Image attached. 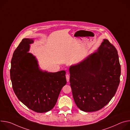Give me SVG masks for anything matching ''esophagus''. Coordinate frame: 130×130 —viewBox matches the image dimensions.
Here are the masks:
<instances>
[{
  "instance_id": "34e87169",
  "label": "esophagus",
  "mask_w": 130,
  "mask_h": 130,
  "mask_svg": "<svg viewBox=\"0 0 130 130\" xmlns=\"http://www.w3.org/2000/svg\"><path fill=\"white\" fill-rule=\"evenodd\" d=\"M66 80H67V82H68L69 81V78H70V76L69 75V74H66Z\"/></svg>"
}]
</instances>
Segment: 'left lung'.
Segmentation results:
<instances>
[{"label": "left lung", "instance_id": "left-lung-1", "mask_svg": "<svg viewBox=\"0 0 130 130\" xmlns=\"http://www.w3.org/2000/svg\"><path fill=\"white\" fill-rule=\"evenodd\" d=\"M70 85L77 106L86 112L105 106L120 83L121 66L117 50L104 39L97 52L69 68Z\"/></svg>", "mask_w": 130, "mask_h": 130}]
</instances>
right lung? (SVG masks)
Here are the masks:
<instances>
[{
  "label": "right lung",
  "mask_w": 130,
  "mask_h": 130,
  "mask_svg": "<svg viewBox=\"0 0 130 130\" xmlns=\"http://www.w3.org/2000/svg\"><path fill=\"white\" fill-rule=\"evenodd\" d=\"M33 40L24 39L11 60L10 78L18 99L30 109L44 113L53 108L62 87L67 83L64 70L42 71L35 57L28 51Z\"/></svg>",
  "instance_id": "add662e5"
}]
</instances>
